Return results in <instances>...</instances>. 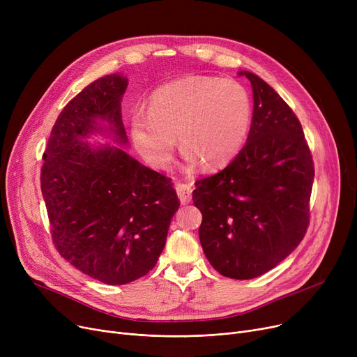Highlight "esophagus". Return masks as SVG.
<instances>
[{"mask_svg": "<svg viewBox=\"0 0 357 357\" xmlns=\"http://www.w3.org/2000/svg\"><path fill=\"white\" fill-rule=\"evenodd\" d=\"M175 190H176V194L179 197V201L181 204H190L191 199H192V188L191 185L188 183H176L175 185Z\"/></svg>", "mask_w": 357, "mask_h": 357, "instance_id": "esophagus-1", "label": "esophagus"}]
</instances>
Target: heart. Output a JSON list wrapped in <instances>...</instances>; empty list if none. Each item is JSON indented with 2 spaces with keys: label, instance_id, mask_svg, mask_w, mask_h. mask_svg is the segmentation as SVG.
<instances>
[{
  "label": "heart",
  "instance_id": "heart-1",
  "mask_svg": "<svg viewBox=\"0 0 357 357\" xmlns=\"http://www.w3.org/2000/svg\"><path fill=\"white\" fill-rule=\"evenodd\" d=\"M248 89L233 79L188 77L160 86L149 100L147 116L136 112L130 136L140 156L166 169L175 152V137L185 159L207 169L227 165L243 147L252 124Z\"/></svg>",
  "mask_w": 357,
  "mask_h": 357
}]
</instances>
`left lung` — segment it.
I'll return each instance as SVG.
<instances>
[{"label":"left lung","instance_id":"obj_1","mask_svg":"<svg viewBox=\"0 0 357 357\" xmlns=\"http://www.w3.org/2000/svg\"><path fill=\"white\" fill-rule=\"evenodd\" d=\"M253 91L250 131L221 172L195 182L199 241L211 266L231 279L266 273L295 250L310 221L314 165L301 123L279 93L241 70Z\"/></svg>","mask_w":357,"mask_h":357}]
</instances>
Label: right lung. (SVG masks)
<instances>
[{
    "mask_svg": "<svg viewBox=\"0 0 357 357\" xmlns=\"http://www.w3.org/2000/svg\"><path fill=\"white\" fill-rule=\"evenodd\" d=\"M128 79L85 86L56 120L43 153L42 194L56 249L82 273L124 285L152 271L179 199L171 179L131 158L121 120ZM105 134L118 146L87 142Z\"/></svg>",
    "mask_w": 357,
    "mask_h": 357,
    "instance_id": "add662e5",
    "label": "right lung"
}]
</instances>
